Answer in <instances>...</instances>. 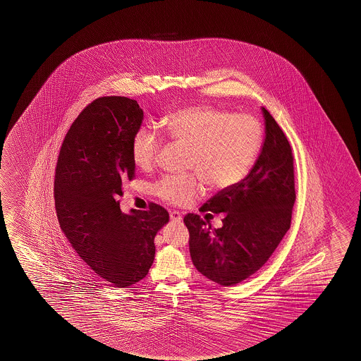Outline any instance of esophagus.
<instances>
[{"label": "esophagus", "mask_w": 361, "mask_h": 361, "mask_svg": "<svg viewBox=\"0 0 361 361\" xmlns=\"http://www.w3.org/2000/svg\"><path fill=\"white\" fill-rule=\"evenodd\" d=\"M170 218H171V221H173V223H180L183 220V214L173 210V212L170 213Z\"/></svg>", "instance_id": "esophagus-1"}]
</instances>
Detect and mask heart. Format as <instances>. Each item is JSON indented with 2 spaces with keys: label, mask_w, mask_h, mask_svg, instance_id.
<instances>
[{
  "label": "heart",
  "mask_w": 361,
  "mask_h": 361,
  "mask_svg": "<svg viewBox=\"0 0 361 361\" xmlns=\"http://www.w3.org/2000/svg\"><path fill=\"white\" fill-rule=\"evenodd\" d=\"M166 136L189 148L186 176L167 175L154 185V195L172 205H188L204 194V183L223 191L240 183L253 165L262 142L259 121L247 113H231L213 106L178 109L162 119ZM160 137L140 128L130 154L137 169L151 170L160 154Z\"/></svg>",
  "instance_id": "b5f03b06"
}]
</instances>
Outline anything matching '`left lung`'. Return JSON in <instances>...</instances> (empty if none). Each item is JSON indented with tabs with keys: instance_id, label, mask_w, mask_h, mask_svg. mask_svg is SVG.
Masks as SVG:
<instances>
[{
	"instance_id": "left-lung-1",
	"label": "left lung",
	"mask_w": 361,
	"mask_h": 361,
	"mask_svg": "<svg viewBox=\"0 0 361 361\" xmlns=\"http://www.w3.org/2000/svg\"><path fill=\"white\" fill-rule=\"evenodd\" d=\"M266 137L247 178L219 191L201 213H223V226L188 214L190 255L196 269L215 283L233 286L255 274L273 255L290 226L295 205L293 154L287 137L266 108Z\"/></svg>"
}]
</instances>
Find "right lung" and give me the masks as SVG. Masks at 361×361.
Returning <instances> with one entry per match:
<instances>
[{
	"label": "right lung",
	"mask_w": 361,
	"mask_h": 361,
	"mask_svg": "<svg viewBox=\"0 0 361 361\" xmlns=\"http://www.w3.org/2000/svg\"><path fill=\"white\" fill-rule=\"evenodd\" d=\"M143 111L127 97H101L73 122L60 148L54 180L60 228L78 255L113 287L147 276L154 235L169 221L164 207L119 209L122 183L135 178L132 138Z\"/></svg>",
	"instance_id": "obj_1"
}]
</instances>
